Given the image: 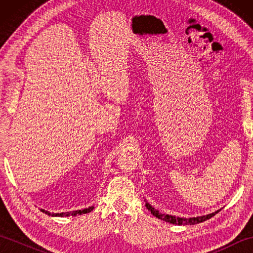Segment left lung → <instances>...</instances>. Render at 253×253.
Returning a JSON list of instances; mask_svg holds the SVG:
<instances>
[{"label":"left lung","instance_id":"left-lung-1","mask_svg":"<svg viewBox=\"0 0 253 253\" xmlns=\"http://www.w3.org/2000/svg\"><path fill=\"white\" fill-rule=\"evenodd\" d=\"M146 207L155 217H158L160 219H163V221H165V222L170 223V224H175V225H195V224L202 223L204 221H207V219L213 217L214 215H215V214H217L219 211H221V210H218V211H216V212L208 214V215H204V216L184 218V217H177V216H173V215H166V214L160 213L158 210H155L154 208H152L148 202L146 203Z\"/></svg>","mask_w":253,"mask_h":253}]
</instances>
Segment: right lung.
<instances>
[{"label": "right lung", "mask_w": 253, "mask_h": 253, "mask_svg": "<svg viewBox=\"0 0 253 253\" xmlns=\"http://www.w3.org/2000/svg\"><path fill=\"white\" fill-rule=\"evenodd\" d=\"M94 209V207H89L88 209H84V210H78V211H72V212H65V213H47L49 215H52V216H76V215H82V214H85V213H89L92 211V210ZM42 212H44V210H41Z\"/></svg>", "instance_id": "1"}]
</instances>
